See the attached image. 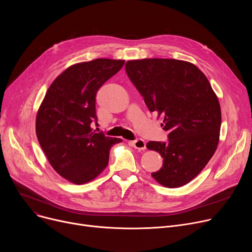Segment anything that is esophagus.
I'll return each instance as SVG.
<instances>
[{"label":"esophagus","mask_w":252,"mask_h":252,"mask_svg":"<svg viewBox=\"0 0 252 252\" xmlns=\"http://www.w3.org/2000/svg\"><path fill=\"white\" fill-rule=\"evenodd\" d=\"M129 144L133 147H135L136 149H138L139 151H143V150L146 149V143H145V141L142 140V139H137L135 141H130Z\"/></svg>","instance_id":"obj_1"}]
</instances>
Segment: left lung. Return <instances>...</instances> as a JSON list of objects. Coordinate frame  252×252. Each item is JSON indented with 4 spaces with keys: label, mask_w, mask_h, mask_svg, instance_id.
Wrapping results in <instances>:
<instances>
[{
    "label": "left lung",
    "mask_w": 252,
    "mask_h": 252,
    "mask_svg": "<svg viewBox=\"0 0 252 252\" xmlns=\"http://www.w3.org/2000/svg\"><path fill=\"white\" fill-rule=\"evenodd\" d=\"M126 71L151 112L163 116L167 142L147 144L163 158L151 176L167 188L192 181L215 154L221 124L219 99L204 73L190 62L141 59L126 63Z\"/></svg>",
    "instance_id": "left-lung-1"
}]
</instances>
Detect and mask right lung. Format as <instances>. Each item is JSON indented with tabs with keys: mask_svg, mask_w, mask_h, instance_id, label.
Returning <instances> with one entry per match:
<instances>
[{
	"mask_svg": "<svg viewBox=\"0 0 252 252\" xmlns=\"http://www.w3.org/2000/svg\"><path fill=\"white\" fill-rule=\"evenodd\" d=\"M125 60L95 59L65 69L48 89L39 106L35 131L52 167L67 181L82 185L107 166L112 145L123 140L95 133L98 90L116 74Z\"/></svg>",
	"mask_w": 252,
	"mask_h": 252,
	"instance_id": "add662e5",
	"label": "right lung"
}]
</instances>
